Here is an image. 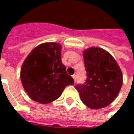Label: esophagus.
<instances>
[{
	"label": "esophagus",
	"instance_id": "obj_1",
	"mask_svg": "<svg viewBox=\"0 0 134 134\" xmlns=\"http://www.w3.org/2000/svg\"><path fill=\"white\" fill-rule=\"evenodd\" d=\"M72 77H73L74 82H76V76L75 74H74V75H72Z\"/></svg>",
	"mask_w": 134,
	"mask_h": 134
}]
</instances>
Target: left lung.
Wrapping results in <instances>:
<instances>
[{
	"label": "left lung",
	"mask_w": 134,
	"mask_h": 134,
	"mask_svg": "<svg viewBox=\"0 0 134 134\" xmlns=\"http://www.w3.org/2000/svg\"><path fill=\"white\" fill-rule=\"evenodd\" d=\"M87 71L85 84L77 85L82 102L91 109L108 106L118 97L122 86V73L110 53L99 47L83 51Z\"/></svg>",
	"instance_id": "left-lung-1"
}]
</instances>
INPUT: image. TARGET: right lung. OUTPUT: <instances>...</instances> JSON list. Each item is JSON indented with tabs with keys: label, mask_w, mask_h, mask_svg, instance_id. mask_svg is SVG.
Listing matches in <instances>:
<instances>
[{
	"label": "right lung",
	"mask_w": 134,
	"mask_h": 134,
	"mask_svg": "<svg viewBox=\"0 0 134 134\" xmlns=\"http://www.w3.org/2000/svg\"><path fill=\"white\" fill-rule=\"evenodd\" d=\"M62 46L46 42L36 46L25 59L21 69V81L31 99L46 104L60 97L67 86L74 84L61 60Z\"/></svg>",
	"instance_id": "right-lung-1"
}]
</instances>
